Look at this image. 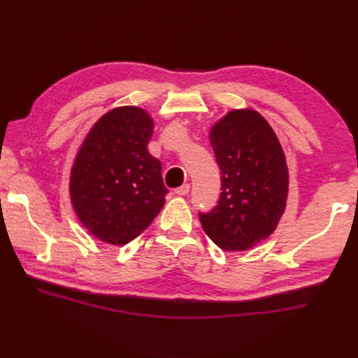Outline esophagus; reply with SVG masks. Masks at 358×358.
I'll list each match as a JSON object with an SVG mask.
<instances>
[{
	"mask_svg": "<svg viewBox=\"0 0 358 358\" xmlns=\"http://www.w3.org/2000/svg\"><path fill=\"white\" fill-rule=\"evenodd\" d=\"M189 189H191V186H189V185H183V186H180V187L175 189V194L181 195V196L187 195V194H189Z\"/></svg>",
	"mask_w": 358,
	"mask_h": 358,
	"instance_id": "34e87169",
	"label": "esophagus"
}]
</instances>
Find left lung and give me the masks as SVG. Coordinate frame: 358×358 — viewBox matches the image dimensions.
I'll return each mask as SVG.
<instances>
[{
    "label": "left lung",
    "mask_w": 358,
    "mask_h": 358,
    "mask_svg": "<svg viewBox=\"0 0 358 358\" xmlns=\"http://www.w3.org/2000/svg\"><path fill=\"white\" fill-rule=\"evenodd\" d=\"M222 171L217 206L200 212L208 237L223 250H248L275 231L286 208L287 166L275 132L252 109L231 110L210 129Z\"/></svg>",
    "instance_id": "8db88e82"
}]
</instances>
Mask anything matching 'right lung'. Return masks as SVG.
I'll return each mask as SVG.
<instances>
[{
	"label": "right lung",
	"instance_id": "obj_1",
	"mask_svg": "<svg viewBox=\"0 0 358 358\" xmlns=\"http://www.w3.org/2000/svg\"><path fill=\"white\" fill-rule=\"evenodd\" d=\"M152 131L146 110L124 106L98 120L81 144L71 172V200L98 240L126 245L163 208L162 163L148 150Z\"/></svg>",
	"mask_w": 358,
	"mask_h": 358
}]
</instances>
